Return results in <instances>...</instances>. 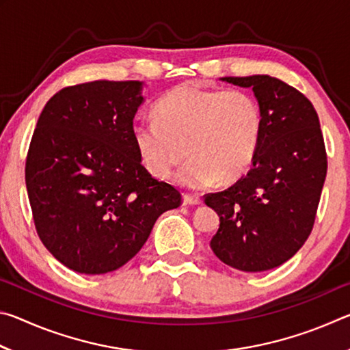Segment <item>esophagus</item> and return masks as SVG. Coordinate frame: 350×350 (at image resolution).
<instances>
[{"mask_svg": "<svg viewBox=\"0 0 350 350\" xmlns=\"http://www.w3.org/2000/svg\"><path fill=\"white\" fill-rule=\"evenodd\" d=\"M200 202H202V199L198 194H183V205H199Z\"/></svg>", "mask_w": 350, "mask_h": 350, "instance_id": "obj_1", "label": "esophagus"}]
</instances>
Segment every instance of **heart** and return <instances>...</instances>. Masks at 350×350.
Segmentation results:
<instances>
[{
	"instance_id": "obj_1",
	"label": "heart",
	"mask_w": 350,
	"mask_h": 350,
	"mask_svg": "<svg viewBox=\"0 0 350 350\" xmlns=\"http://www.w3.org/2000/svg\"><path fill=\"white\" fill-rule=\"evenodd\" d=\"M154 116L156 120L133 126L140 161L152 176L167 179L189 154L176 174L187 188L239 179L250 170L262 140L260 105L239 88L180 85L159 100Z\"/></svg>"
}]
</instances>
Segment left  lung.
Masks as SVG:
<instances>
[{
    "mask_svg": "<svg viewBox=\"0 0 350 350\" xmlns=\"http://www.w3.org/2000/svg\"><path fill=\"white\" fill-rule=\"evenodd\" d=\"M252 88L264 131L250 171L219 193L205 194L221 225L210 242L224 264L242 271L280 267L304 245L327 174V154L310 100L270 75L224 77Z\"/></svg>",
    "mask_w": 350,
    "mask_h": 350,
    "instance_id": "left-lung-1",
    "label": "left lung"
}]
</instances>
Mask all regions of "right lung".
<instances>
[{"instance_id":"right-lung-1","label":"right lung","mask_w":350,"mask_h":350,"mask_svg":"<svg viewBox=\"0 0 350 350\" xmlns=\"http://www.w3.org/2000/svg\"><path fill=\"white\" fill-rule=\"evenodd\" d=\"M140 81L63 88L41 111L26 188L41 242L68 269L103 275L125 265L179 189L148 173L133 139Z\"/></svg>"}]
</instances>
